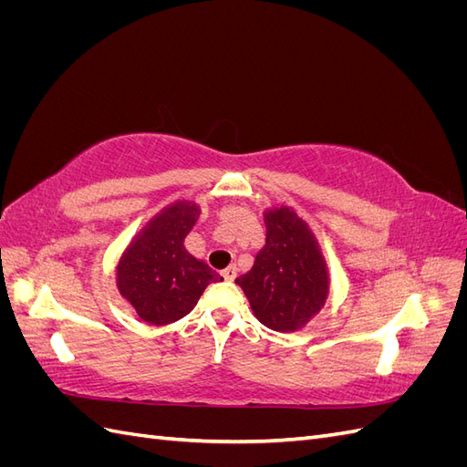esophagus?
I'll return each mask as SVG.
<instances>
[{"mask_svg": "<svg viewBox=\"0 0 467 467\" xmlns=\"http://www.w3.org/2000/svg\"><path fill=\"white\" fill-rule=\"evenodd\" d=\"M222 276H223L225 280H234V278L237 276V268H235V265H232V266H228V268H223V271H222Z\"/></svg>", "mask_w": 467, "mask_h": 467, "instance_id": "1", "label": "esophagus"}]
</instances>
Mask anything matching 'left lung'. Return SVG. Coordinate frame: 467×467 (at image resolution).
Instances as JSON below:
<instances>
[{"label":"left lung","instance_id":"1","mask_svg":"<svg viewBox=\"0 0 467 467\" xmlns=\"http://www.w3.org/2000/svg\"><path fill=\"white\" fill-rule=\"evenodd\" d=\"M265 245L251 271L235 278L265 327L294 333L312 321L329 300L331 275L316 232L292 206L263 212Z\"/></svg>","mask_w":467,"mask_h":467}]
</instances>
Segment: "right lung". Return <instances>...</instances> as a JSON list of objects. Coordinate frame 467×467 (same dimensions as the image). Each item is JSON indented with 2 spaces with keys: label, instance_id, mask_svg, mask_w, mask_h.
I'll list each match as a JSON object with an SVG mask.
<instances>
[{
  "label": "right lung",
  "instance_id": "add662e5",
  "mask_svg": "<svg viewBox=\"0 0 467 467\" xmlns=\"http://www.w3.org/2000/svg\"><path fill=\"white\" fill-rule=\"evenodd\" d=\"M201 204L179 199L151 216L120 253L115 280L120 298L150 325H167L191 314L212 282H220L185 247Z\"/></svg>",
  "mask_w": 467,
  "mask_h": 467
}]
</instances>
